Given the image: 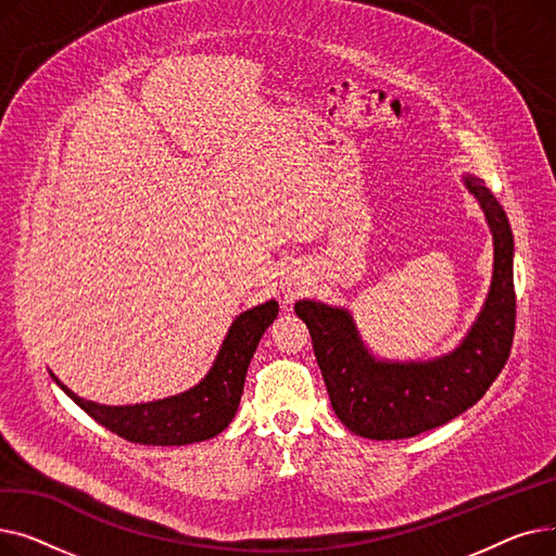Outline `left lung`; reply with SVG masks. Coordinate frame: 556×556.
<instances>
[{
	"label": "left lung",
	"instance_id": "left-lung-1",
	"mask_svg": "<svg viewBox=\"0 0 556 556\" xmlns=\"http://www.w3.org/2000/svg\"><path fill=\"white\" fill-rule=\"evenodd\" d=\"M493 237V277L486 302L459 346L432 361H378L352 313L300 300L313 352L338 419L369 440H405L444 426L476 405L503 371L514 340V237L505 210L476 175H464Z\"/></svg>",
	"mask_w": 556,
	"mask_h": 556
}]
</instances>
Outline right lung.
Returning <instances> with one entry per match:
<instances>
[{"label": "right lung", "mask_w": 556, "mask_h": 556, "mask_svg": "<svg viewBox=\"0 0 556 556\" xmlns=\"http://www.w3.org/2000/svg\"><path fill=\"white\" fill-rule=\"evenodd\" d=\"M279 313L275 300L258 304L233 319L218 356L198 386L160 401L135 405H101L85 401L51 374L61 390L90 415L94 421L146 446H185L212 440L223 432L239 410L245 374L256 352V344Z\"/></svg>", "instance_id": "add662e5"}]
</instances>
